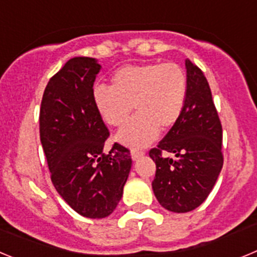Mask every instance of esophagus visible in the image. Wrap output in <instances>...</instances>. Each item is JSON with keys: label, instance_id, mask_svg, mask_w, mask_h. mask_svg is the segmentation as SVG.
<instances>
[{"label": "esophagus", "instance_id": "obj_1", "mask_svg": "<svg viewBox=\"0 0 257 257\" xmlns=\"http://www.w3.org/2000/svg\"><path fill=\"white\" fill-rule=\"evenodd\" d=\"M143 156H144V152H138V151L131 152V158H133L134 161H138L139 158H142Z\"/></svg>", "mask_w": 257, "mask_h": 257}]
</instances>
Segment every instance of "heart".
<instances>
[{
	"instance_id": "obj_1",
	"label": "heart",
	"mask_w": 257,
	"mask_h": 257,
	"mask_svg": "<svg viewBox=\"0 0 257 257\" xmlns=\"http://www.w3.org/2000/svg\"><path fill=\"white\" fill-rule=\"evenodd\" d=\"M188 79L176 63L135 64L113 74L112 87L97 86L92 99L95 108L110 126L121 127L135 106L138 117L117 134L115 139L128 148L148 147L179 121L187 101Z\"/></svg>"
}]
</instances>
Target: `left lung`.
Masks as SVG:
<instances>
[{
    "mask_svg": "<svg viewBox=\"0 0 257 257\" xmlns=\"http://www.w3.org/2000/svg\"><path fill=\"white\" fill-rule=\"evenodd\" d=\"M188 79L187 101L179 121L151 149L156 163L152 183L160 205L172 212L184 213L201 206L207 198L222 169V128L205 74L185 60ZM162 153H174L175 159Z\"/></svg>",
    "mask_w": 257,
    "mask_h": 257,
    "instance_id": "obj_1",
    "label": "left lung"
}]
</instances>
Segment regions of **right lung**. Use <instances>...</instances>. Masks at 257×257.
I'll return each mask as SVG.
<instances>
[{
    "label": "right lung",
    "instance_id": "obj_1",
    "mask_svg": "<svg viewBox=\"0 0 257 257\" xmlns=\"http://www.w3.org/2000/svg\"><path fill=\"white\" fill-rule=\"evenodd\" d=\"M100 69L94 58L68 60L47 83L40 110L41 144L52 184L70 207L90 219L115 210L133 165L128 149L117 143L104 153L109 131L92 99Z\"/></svg>",
    "mask_w": 257,
    "mask_h": 257
}]
</instances>
